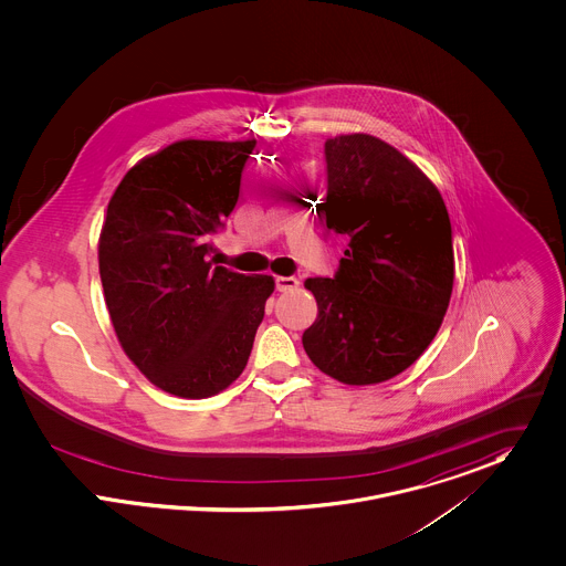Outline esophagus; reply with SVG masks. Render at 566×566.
I'll return each mask as SVG.
<instances>
[{"mask_svg":"<svg viewBox=\"0 0 566 566\" xmlns=\"http://www.w3.org/2000/svg\"><path fill=\"white\" fill-rule=\"evenodd\" d=\"M300 286V280L297 277H293V275H289V277H284V275H277L275 277V289L280 291V293H289V291H295Z\"/></svg>","mask_w":566,"mask_h":566,"instance_id":"esophagus-1","label":"esophagus"}]
</instances>
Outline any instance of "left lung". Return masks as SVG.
Returning <instances> with one entry per match:
<instances>
[{
	"mask_svg": "<svg viewBox=\"0 0 566 566\" xmlns=\"http://www.w3.org/2000/svg\"><path fill=\"white\" fill-rule=\"evenodd\" d=\"M325 163L316 212L347 250L334 277L304 282L318 314L302 343L325 376L369 386L406 371L434 340L455 273L451 223L434 182L371 134L327 138Z\"/></svg>",
	"mask_w": 566,
	"mask_h": 566,
	"instance_id": "1",
	"label": "left lung"
}]
</instances>
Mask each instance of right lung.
Masks as SVG:
<instances>
[{"label": "right lung", "mask_w": 566, "mask_h": 566, "mask_svg": "<svg viewBox=\"0 0 566 566\" xmlns=\"http://www.w3.org/2000/svg\"><path fill=\"white\" fill-rule=\"evenodd\" d=\"M253 147L171 143L138 160L108 201L97 253L115 334L138 371L176 397H212L243 374L275 289L271 275L208 260Z\"/></svg>", "instance_id": "obj_1"}]
</instances>
